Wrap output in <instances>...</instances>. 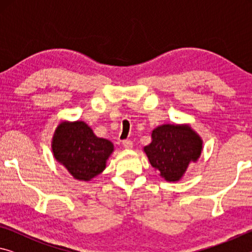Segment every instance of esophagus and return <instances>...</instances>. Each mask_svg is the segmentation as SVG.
I'll use <instances>...</instances> for the list:
<instances>
[{"mask_svg":"<svg viewBox=\"0 0 252 252\" xmlns=\"http://www.w3.org/2000/svg\"><path fill=\"white\" fill-rule=\"evenodd\" d=\"M122 144L125 149H132V147H133V143L130 140H125V141H122Z\"/></svg>","mask_w":252,"mask_h":252,"instance_id":"obj_1","label":"esophagus"}]
</instances>
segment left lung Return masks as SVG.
<instances>
[{
	"label": "left lung",
	"mask_w": 252,
	"mask_h": 252,
	"mask_svg": "<svg viewBox=\"0 0 252 252\" xmlns=\"http://www.w3.org/2000/svg\"><path fill=\"white\" fill-rule=\"evenodd\" d=\"M203 141L189 125H161L153 129L151 143L143 148L149 161L160 177L178 182L190 163L201 156Z\"/></svg>",
	"instance_id": "obj_1"
}]
</instances>
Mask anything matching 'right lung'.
<instances>
[{"label": "right lung", "mask_w": 252, "mask_h": 252, "mask_svg": "<svg viewBox=\"0 0 252 252\" xmlns=\"http://www.w3.org/2000/svg\"><path fill=\"white\" fill-rule=\"evenodd\" d=\"M53 157L72 177L91 181L106 168L114 151L113 143L99 138L84 121H62L54 131L51 142Z\"/></svg>", "instance_id": "1"}]
</instances>
